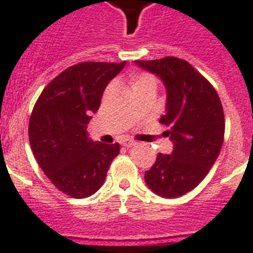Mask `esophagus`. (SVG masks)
<instances>
[{
	"label": "esophagus",
	"mask_w": 253,
	"mask_h": 253,
	"mask_svg": "<svg viewBox=\"0 0 253 253\" xmlns=\"http://www.w3.org/2000/svg\"><path fill=\"white\" fill-rule=\"evenodd\" d=\"M122 145H123V147H126V148H131V147H133V145H136V143H135V141H132V140H125L122 143Z\"/></svg>",
	"instance_id": "esophagus-1"
}]
</instances>
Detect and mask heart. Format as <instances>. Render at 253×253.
Returning a JSON list of instances; mask_svg holds the SVG:
<instances>
[{
	"instance_id": "obj_1",
	"label": "heart",
	"mask_w": 253,
	"mask_h": 253,
	"mask_svg": "<svg viewBox=\"0 0 253 253\" xmlns=\"http://www.w3.org/2000/svg\"><path fill=\"white\" fill-rule=\"evenodd\" d=\"M130 84L133 92L147 85H156V79L153 75L147 73H133L130 75Z\"/></svg>"
}]
</instances>
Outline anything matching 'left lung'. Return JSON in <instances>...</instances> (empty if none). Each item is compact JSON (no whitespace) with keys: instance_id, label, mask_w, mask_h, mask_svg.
<instances>
[{"instance_id":"left-lung-1","label":"left lung","mask_w":253,"mask_h":253,"mask_svg":"<svg viewBox=\"0 0 253 253\" xmlns=\"http://www.w3.org/2000/svg\"><path fill=\"white\" fill-rule=\"evenodd\" d=\"M161 78L168 92L166 114L160 123L169 127L171 155L159 153L145 183L164 198H179L204 179L219 155L225 136V116L218 93L184 59L165 57L135 61Z\"/></svg>"}]
</instances>
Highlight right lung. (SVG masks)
<instances>
[{
  "label": "right lung",
  "instance_id": "obj_1",
  "mask_svg": "<svg viewBox=\"0 0 253 253\" xmlns=\"http://www.w3.org/2000/svg\"><path fill=\"white\" fill-rule=\"evenodd\" d=\"M126 62H80L55 77L35 104L28 125L31 149L41 170L61 192L75 199L104 184L120 144L88 137L87 125L102 93Z\"/></svg>",
  "mask_w": 253,
  "mask_h": 253
}]
</instances>
